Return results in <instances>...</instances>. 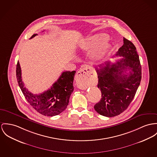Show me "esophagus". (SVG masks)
Masks as SVG:
<instances>
[{"mask_svg":"<svg viewBox=\"0 0 157 157\" xmlns=\"http://www.w3.org/2000/svg\"><path fill=\"white\" fill-rule=\"evenodd\" d=\"M91 69L88 67H84L79 70L75 77V80L78 87L81 89H85L86 86V82L91 73Z\"/></svg>","mask_w":157,"mask_h":157,"instance_id":"esophagus-1","label":"esophagus"}]
</instances>
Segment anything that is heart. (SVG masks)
Here are the masks:
<instances>
[{
	"mask_svg": "<svg viewBox=\"0 0 157 157\" xmlns=\"http://www.w3.org/2000/svg\"><path fill=\"white\" fill-rule=\"evenodd\" d=\"M107 39L108 36L104 33L89 36L82 41L81 48L83 50L93 48L91 52V58L97 61L101 60L106 56L110 48Z\"/></svg>",
	"mask_w": 157,
	"mask_h": 157,
	"instance_id": "1",
	"label": "heart"
}]
</instances>
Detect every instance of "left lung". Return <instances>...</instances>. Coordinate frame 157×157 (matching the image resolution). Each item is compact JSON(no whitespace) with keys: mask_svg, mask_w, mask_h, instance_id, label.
Masks as SVG:
<instances>
[{"mask_svg":"<svg viewBox=\"0 0 157 157\" xmlns=\"http://www.w3.org/2000/svg\"><path fill=\"white\" fill-rule=\"evenodd\" d=\"M123 40V45L115 54L123 59L115 63L106 61L96 67L101 98L94 108L107 117L117 116L127 109L141 81L142 67L136 48L131 41L125 37Z\"/></svg>","mask_w":157,"mask_h":157,"instance_id":"1","label":"left lung"}]
</instances>
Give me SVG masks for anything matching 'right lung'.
Instances as JSON below:
<instances>
[{"label":"right lung","instance_id":"right-lung-1","mask_svg":"<svg viewBox=\"0 0 157 157\" xmlns=\"http://www.w3.org/2000/svg\"><path fill=\"white\" fill-rule=\"evenodd\" d=\"M36 35L37 34H34L30 39ZM75 73V71L63 72L48 90L40 94H34L24 86L18 61L16 67L17 79L25 98L37 112L48 117L59 115L67 108L74 90L73 82Z\"/></svg>","mask_w":157,"mask_h":157}]
</instances>
